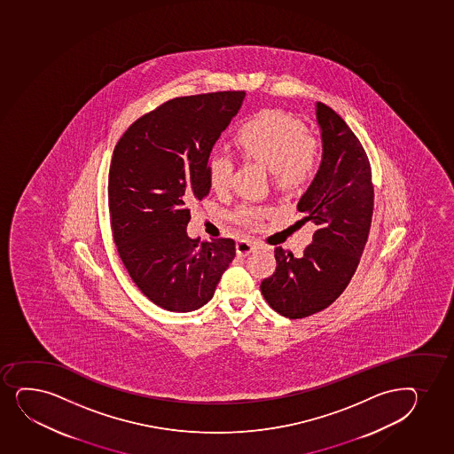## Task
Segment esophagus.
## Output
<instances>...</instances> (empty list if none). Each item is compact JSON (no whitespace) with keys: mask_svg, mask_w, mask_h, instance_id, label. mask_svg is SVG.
<instances>
[{"mask_svg":"<svg viewBox=\"0 0 454 454\" xmlns=\"http://www.w3.org/2000/svg\"><path fill=\"white\" fill-rule=\"evenodd\" d=\"M257 250L254 244H251L250 240L240 239L236 244V253L239 255H248L253 251Z\"/></svg>","mask_w":454,"mask_h":454,"instance_id":"34e87169","label":"esophagus"}]
</instances>
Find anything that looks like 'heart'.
Here are the masks:
<instances>
[{
    "label": "heart",
    "mask_w": 454,
    "mask_h": 454,
    "mask_svg": "<svg viewBox=\"0 0 454 454\" xmlns=\"http://www.w3.org/2000/svg\"><path fill=\"white\" fill-rule=\"evenodd\" d=\"M236 145L244 157L268 168L277 186L286 191L306 186L318 172V139L306 133L301 121L280 110H263L240 125ZM233 168L229 153L208 156V182L216 192L230 188ZM261 218L262 210L251 206H242L233 214V219L244 225L255 224Z\"/></svg>",
    "instance_id": "obj_1"
}]
</instances>
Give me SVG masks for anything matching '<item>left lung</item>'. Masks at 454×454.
Wrapping results in <instances>:
<instances>
[{"label":"left lung","instance_id":"left-lung-1","mask_svg":"<svg viewBox=\"0 0 454 454\" xmlns=\"http://www.w3.org/2000/svg\"><path fill=\"white\" fill-rule=\"evenodd\" d=\"M323 160L298 201L300 223H313L312 244L301 257L277 247V268L261 285L262 295L289 319L321 312L348 286L364 253L374 207L370 160L345 121L315 105Z\"/></svg>","mask_w":454,"mask_h":454}]
</instances>
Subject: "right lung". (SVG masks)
I'll return each instance as SVG.
<instances>
[{"instance_id": "1", "label": "right lung", "mask_w": 454, "mask_h": 454, "mask_svg": "<svg viewBox=\"0 0 454 454\" xmlns=\"http://www.w3.org/2000/svg\"><path fill=\"white\" fill-rule=\"evenodd\" d=\"M246 92L169 99L133 122L116 144L109 210L118 254L148 300L193 312L214 297L235 259L233 239L189 238V204L210 192L207 160Z\"/></svg>"}]
</instances>
